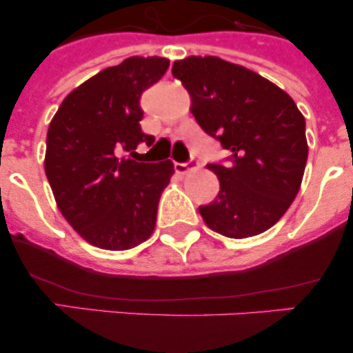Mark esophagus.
Here are the masks:
<instances>
[{"label": "esophagus", "instance_id": "esophagus-1", "mask_svg": "<svg viewBox=\"0 0 353 353\" xmlns=\"http://www.w3.org/2000/svg\"><path fill=\"white\" fill-rule=\"evenodd\" d=\"M199 169V162L196 159H191L188 163H176V172L177 174H186L190 170Z\"/></svg>", "mask_w": 353, "mask_h": 353}]
</instances>
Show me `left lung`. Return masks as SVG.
<instances>
[{
	"label": "left lung",
	"instance_id": "left-lung-1",
	"mask_svg": "<svg viewBox=\"0 0 353 353\" xmlns=\"http://www.w3.org/2000/svg\"><path fill=\"white\" fill-rule=\"evenodd\" d=\"M174 78L191 95V112L206 134L229 150L208 163L220 181L206 225L230 239L275 225L297 196L307 162L305 119L290 95L261 74L215 56L176 61Z\"/></svg>",
	"mask_w": 353,
	"mask_h": 353
}]
</instances>
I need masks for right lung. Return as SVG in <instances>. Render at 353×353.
I'll use <instances>...</instances> for the list:
<instances>
[{
    "label": "right lung",
    "mask_w": 353,
    "mask_h": 353,
    "mask_svg": "<svg viewBox=\"0 0 353 353\" xmlns=\"http://www.w3.org/2000/svg\"><path fill=\"white\" fill-rule=\"evenodd\" d=\"M167 68L169 59L157 56L105 68L68 94L49 124L46 176L59 212L92 245L126 251L154 232L174 163L121 155L155 141L141 131L140 99Z\"/></svg>",
    "instance_id": "add662e5"
}]
</instances>
